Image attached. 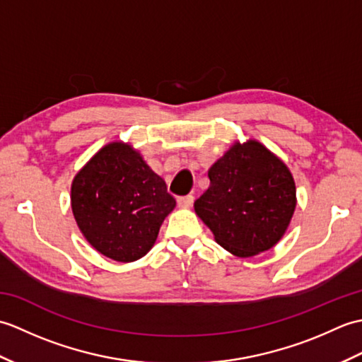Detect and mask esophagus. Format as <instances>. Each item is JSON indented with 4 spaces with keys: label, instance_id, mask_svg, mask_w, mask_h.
<instances>
[{
    "label": "esophagus",
    "instance_id": "esophagus-1",
    "mask_svg": "<svg viewBox=\"0 0 362 362\" xmlns=\"http://www.w3.org/2000/svg\"><path fill=\"white\" fill-rule=\"evenodd\" d=\"M193 202H194V197L191 194L177 197V204H179V206H182V209H189V206L193 205Z\"/></svg>",
    "mask_w": 362,
    "mask_h": 362
}]
</instances>
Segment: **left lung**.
<instances>
[{
    "mask_svg": "<svg viewBox=\"0 0 362 362\" xmlns=\"http://www.w3.org/2000/svg\"><path fill=\"white\" fill-rule=\"evenodd\" d=\"M209 179L194 210L219 245L247 258L280 241L296 210V183L280 158L258 141L235 143Z\"/></svg>",
    "mask_w": 362,
    "mask_h": 362,
    "instance_id": "left-lung-1",
    "label": "left lung"
}]
</instances>
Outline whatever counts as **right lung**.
Segmentation results:
<instances>
[{"label":"right lung","instance_id":"obj_1","mask_svg":"<svg viewBox=\"0 0 362 362\" xmlns=\"http://www.w3.org/2000/svg\"><path fill=\"white\" fill-rule=\"evenodd\" d=\"M166 183L124 143L104 146L74 177L71 209L81 232L107 258L144 257L174 210Z\"/></svg>","mask_w":362,"mask_h":362}]
</instances>
